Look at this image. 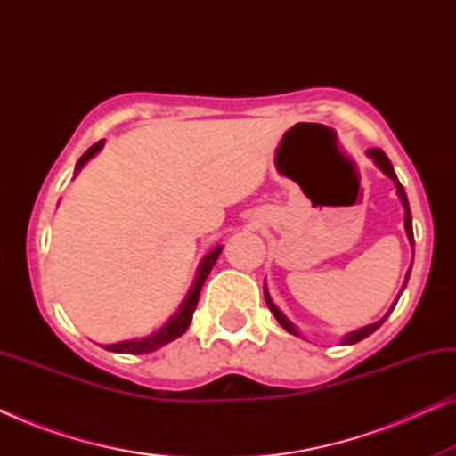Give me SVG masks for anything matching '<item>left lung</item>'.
Segmentation results:
<instances>
[{"label":"left lung","instance_id":"8db88e82","mask_svg":"<svg viewBox=\"0 0 456 456\" xmlns=\"http://www.w3.org/2000/svg\"><path fill=\"white\" fill-rule=\"evenodd\" d=\"M367 158H371L373 164H376V166L379 167V170H382V172L386 174V176H388V178L392 180V183H395V186H396V195H398V199H401V203H403V208H404V230H407L409 242H411V247H413V217H411V209H409V201H407V192H404L403 184L398 183V178H396V174H395V167H392L388 155H386V153L382 151V149H367ZM409 273H411V270L407 272V278H404L403 289H404V286H407ZM264 295H265L267 307H270V311L273 314V317H276V320H278L280 326H282V328L286 330V332H290V334H295V336H301V334H298V330H297L295 323H292V322L289 320V317H286V315L282 314V311H280V309L276 307V305H273L270 292H267V286H264ZM398 297H401V295H398ZM396 301H398V298H396ZM396 301H395V305H396ZM395 305H392V309H395ZM392 309H390L388 314H386L379 322L370 323V326L359 328V330H354V332L346 334L345 338H342V345H354V342L363 340V338H367V336H370V334L376 332V330L386 322V317H388V315L392 314Z\"/></svg>","mask_w":456,"mask_h":456}]
</instances>
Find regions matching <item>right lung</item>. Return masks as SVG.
Here are the masks:
<instances>
[{"mask_svg": "<svg viewBox=\"0 0 456 456\" xmlns=\"http://www.w3.org/2000/svg\"><path fill=\"white\" fill-rule=\"evenodd\" d=\"M102 147H103V141H99V142H95V145H93V147L86 149L83 158L78 159L77 170H74V174H78L80 170H83L86 161H89L97 151H102ZM222 248H224V247L220 245V247H216L211 253L205 255L201 264H199L197 278H195V282H192V286H191L189 295H186V298L183 301V305H180V309L176 311V314H174V315L170 317V320H167L166 326H161V328L158 330V332L151 334V336H145V338H139V340H124V342H116V345H105V351H111V353H128V354H145V353L158 351V348L167 345V342L176 340L178 336H183V334L186 332V328L191 326L192 314H195L197 303H199V295H201V289H203L205 280H208L211 267H214L217 257H220Z\"/></svg>", "mask_w": 456, "mask_h": 456, "instance_id": "right-lung-1", "label": "right lung"}]
</instances>
